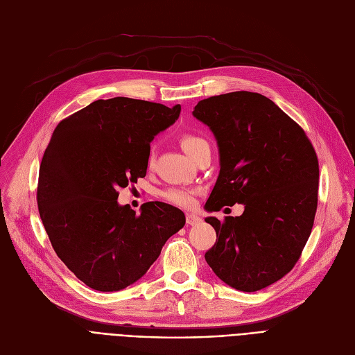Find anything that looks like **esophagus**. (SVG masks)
Listing matches in <instances>:
<instances>
[{
  "label": "esophagus",
  "mask_w": 355,
  "mask_h": 355,
  "mask_svg": "<svg viewBox=\"0 0 355 355\" xmlns=\"http://www.w3.org/2000/svg\"><path fill=\"white\" fill-rule=\"evenodd\" d=\"M185 220H187V225H190V226H196V225H198V223L201 221V218L198 216H196V214H187Z\"/></svg>",
  "instance_id": "esophagus-1"
}]
</instances>
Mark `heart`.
Segmentation results:
<instances>
[{"instance_id": "obj_1", "label": "heart", "mask_w": 355, "mask_h": 355, "mask_svg": "<svg viewBox=\"0 0 355 355\" xmlns=\"http://www.w3.org/2000/svg\"><path fill=\"white\" fill-rule=\"evenodd\" d=\"M181 146L184 148V151L193 158L200 151V149H202L204 146H210V145L206 139L198 137V135L185 134L181 138ZM153 161H154V151L151 149L148 154V162L151 164ZM161 197L165 201L174 204V206H180L184 209H191L196 204V191L185 190V189H177V187L168 189V190L162 191Z\"/></svg>"}]
</instances>
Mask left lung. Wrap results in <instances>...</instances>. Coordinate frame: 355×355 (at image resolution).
Here are the masks:
<instances>
[{
    "mask_svg": "<svg viewBox=\"0 0 355 355\" xmlns=\"http://www.w3.org/2000/svg\"><path fill=\"white\" fill-rule=\"evenodd\" d=\"M193 116L213 132L220 173L206 202L209 213L243 204L220 221L204 254L229 286L256 292L284 277L309 239L318 202V158L304 129L266 96L232 92L200 101Z\"/></svg>",
    "mask_w": 355,
    "mask_h": 355,
    "instance_id": "1",
    "label": "left lung"
}]
</instances>
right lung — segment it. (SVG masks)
Masks as SVG:
<instances>
[{
	"label": "right lung",
	"instance_id": "add662e5",
	"mask_svg": "<svg viewBox=\"0 0 355 355\" xmlns=\"http://www.w3.org/2000/svg\"><path fill=\"white\" fill-rule=\"evenodd\" d=\"M180 112V105L99 99L55 126L37 204L54 252L89 288L115 292L135 284L184 227V213L170 204L149 201L137 214L118 202L119 189L145 177L149 144Z\"/></svg>",
	"mask_w": 355,
	"mask_h": 355
}]
</instances>
